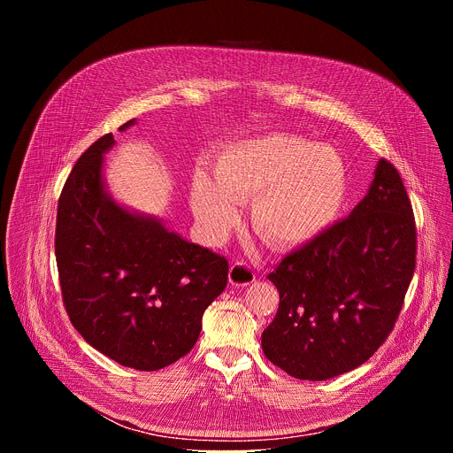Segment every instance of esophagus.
I'll list each match as a JSON object with an SVG mask.
<instances>
[{
  "label": "esophagus",
  "instance_id": "esophagus-1",
  "mask_svg": "<svg viewBox=\"0 0 453 453\" xmlns=\"http://www.w3.org/2000/svg\"><path fill=\"white\" fill-rule=\"evenodd\" d=\"M254 271L245 264H233L229 269V283L233 287H247L254 281Z\"/></svg>",
  "mask_w": 453,
  "mask_h": 453
}]
</instances>
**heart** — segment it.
<instances>
[{
  "mask_svg": "<svg viewBox=\"0 0 453 453\" xmlns=\"http://www.w3.org/2000/svg\"><path fill=\"white\" fill-rule=\"evenodd\" d=\"M252 198V231L274 249H296L339 220L348 170L328 145L273 133L229 145L215 163L213 180L197 173L191 184L193 213L213 242L229 234L238 204Z\"/></svg>",
  "mask_w": 453,
  "mask_h": 453,
  "instance_id": "b5f03b06",
  "label": "heart"
}]
</instances>
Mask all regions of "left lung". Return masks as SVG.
<instances>
[{
	"mask_svg": "<svg viewBox=\"0 0 453 453\" xmlns=\"http://www.w3.org/2000/svg\"><path fill=\"white\" fill-rule=\"evenodd\" d=\"M416 267L412 206L385 159L348 219L299 247L267 278L280 308L262 334L265 357L299 380L348 372L385 342Z\"/></svg>",
	"mask_w": 453,
	"mask_h": 453,
	"instance_id": "8db88e82",
	"label": "left lung"
}]
</instances>
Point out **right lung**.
<instances>
[{"mask_svg":"<svg viewBox=\"0 0 453 453\" xmlns=\"http://www.w3.org/2000/svg\"><path fill=\"white\" fill-rule=\"evenodd\" d=\"M112 147V134L96 140L60 193L55 256L62 299L89 346L125 367L157 371L196 346L229 265L161 219L112 199L104 177Z\"/></svg>","mask_w":453,"mask_h":453,"instance_id":"obj_1","label":"right lung"}]
</instances>
